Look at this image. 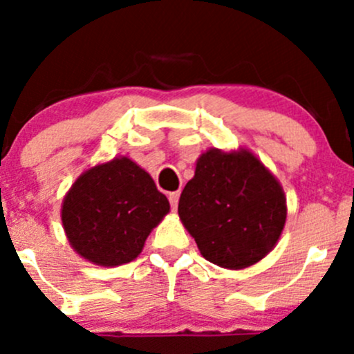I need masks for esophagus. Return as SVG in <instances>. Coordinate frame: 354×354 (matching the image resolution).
<instances>
[{
    "label": "esophagus",
    "instance_id": "34e87169",
    "mask_svg": "<svg viewBox=\"0 0 354 354\" xmlns=\"http://www.w3.org/2000/svg\"><path fill=\"white\" fill-rule=\"evenodd\" d=\"M167 198H169V203H171V209H176L178 205V198H180V192H171L169 195H167Z\"/></svg>",
    "mask_w": 354,
    "mask_h": 354
}]
</instances>
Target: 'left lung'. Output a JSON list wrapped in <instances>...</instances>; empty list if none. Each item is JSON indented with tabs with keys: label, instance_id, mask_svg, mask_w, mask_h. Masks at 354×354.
<instances>
[{
	"label": "left lung",
	"instance_id": "obj_1",
	"mask_svg": "<svg viewBox=\"0 0 354 354\" xmlns=\"http://www.w3.org/2000/svg\"><path fill=\"white\" fill-rule=\"evenodd\" d=\"M178 214L205 260L245 269L262 260L286 223V197L272 173L246 149L198 157Z\"/></svg>",
	"mask_w": 354,
	"mask_h": 354
}]
</instances>
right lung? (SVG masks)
<instances>
[{"mask_svg":"<svg viewBox=\"0 0 354 354\" xmlns=\"http://www.w3.org/2000/svg\"><path fill=\"white\" fill-rule=\"evenodd\" d=\"M167 212L169 202L151 174L128 157H114L77 178L63 198L62 221L78 255L116 267L140 255Z\"/></svg>","mask_w":354,"mask_h":354,"instance_id":"right-lung-1","label":"right lung"}]
</instances>
